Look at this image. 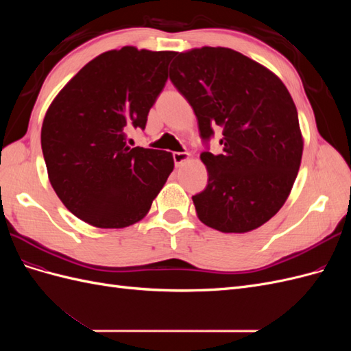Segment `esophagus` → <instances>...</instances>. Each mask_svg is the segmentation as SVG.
Masks as SVG:
<instances>
[{
  "instance_id": "obj_1",
  "label": "esophagus",
  "mask_w": 351,
  "mask_h": 351,
  "mask_svg": "<svg viewBox=\"0 0 351 351\" xmlns=\"http://www.w3.org/2000/svg\"><path fill=\"white\" fill-rule=\"evenodd\" d=\"M173 159H174V164L176 165H180V164H183L184 161H187L189 154L187 152H174L173 154Z\"/></svg>"
}]
</instances>
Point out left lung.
<instances>
[{
  "instance_id": "1",
  "label": "left lung",
  "mask_w": 351,
  "mask_h": 351,
  "mask_svg": "<svg viewBox=\"0 0 351 351\" xmlns=\"http://www.w3.org/2000/svg\"><path fill=\"white\" fill-rule=\"evenodd\" d=\"M169 80L192 105L208 186L192 196L199 219L222 232H246L271 219L289 197L302 161L299 115L284 83L230 48L177 52ZM223 129L218 156L208 142Z\"/></svg>"
}]
</instances>
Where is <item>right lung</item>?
I'll return each mask as SVG.
<instances>
[{
	"label": "right lung",
	"mask_w": 351,
	"mask_h": 351,
	"mask_svg": "<svg viewBox=\"0 0 351 351\" xmlns=\"http://www.w3.org/2000/svg\"><path fill=\"white\" fill-rule=\"evenodd\" d=\"M173 51L124 47L88 62L45 115L42 154L51 186L71 214L98 228L142 219L174 168L165 151L130 147L162 92Z\"/></svg>",
	"instance_id": "1"
}]
</instances>
